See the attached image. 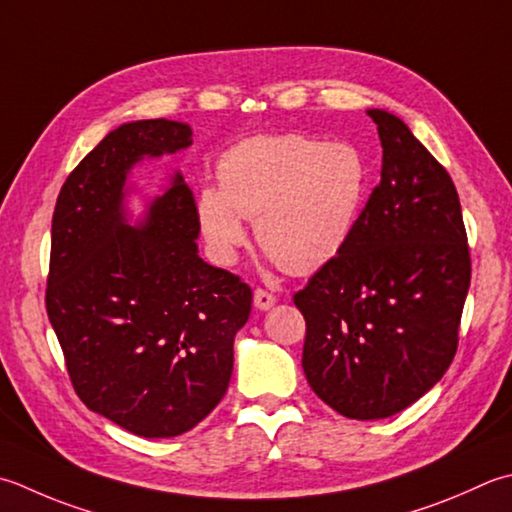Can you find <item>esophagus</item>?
Instances as JSON below:
<instances>
[{
	"label": "esophagus",
	"mask_w": 512,
	"mask_h": 512,
	"mask_svg": "<svg viewBox=\"0 0 512 512\" xmlns=\"http://www.w3.org/2000/svg\"><path fill=\"white\" fill-rule=\"evenodd\" d=\"M253 302H255V308H259V310H268V308H273L275 306V295L273 293H268V290H264V288H257L255 290V295H253Z\"/></svg>",
	"instance_id": "esophagus-1"
}]
</instances>
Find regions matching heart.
Returning a JSON list of instances; mask_svg holds the SVG:
<instances>
[{
  "instance_id": "1",
  "label": "heart",
  "mask_w": 512,
  "mask_h": 512,
  "mask_svg": "<svg viewBox=\"0 0 512 512\" xmlns=\"http://www.w3.org/2000/svg\"><path fill=\"white\" fill-rule=\"evenodd\" d=\"M217 186L197 193V219L219 264H233L255 222L257 242L284 270L306 275L348 242L368 170L355 146L306 135H264L219 157Z\"/></svg>"
}]
</instances>
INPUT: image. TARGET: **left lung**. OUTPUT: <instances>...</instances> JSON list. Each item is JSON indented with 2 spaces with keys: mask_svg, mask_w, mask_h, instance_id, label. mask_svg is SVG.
<instances>
[{
  "mask_svg": "<svg viewBox=\"0 0 512 512\" xmlns=\"http://www.w3.org/2000/svg\"><path fill=\"white\" fill-rule=\"evenodd\" d=\"M366 113L382 139V182L346 246L293 297L308 384L348 419L395 415L444 377L470 286L453 179L402 119Z\"/></svg>",
  "mask_w": 512,
  "mask_h": 512,
  "instance_id": "obj_1",
  "label": "left lung"
}]
</instances>
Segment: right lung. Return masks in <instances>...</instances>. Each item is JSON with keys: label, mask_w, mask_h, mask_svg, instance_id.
I'll return each instance as SVG.
<instances>
[{"label": "right lung", "mask_w": 512, "mask_h": 512, "mask_svg": "<svg viewBox=\"0 0 512 512\" xmlns=\"http://www.w3.org/2000/svg\"><path fill=\"white\" fill-rule=\"evenodd\" d=\"M193 144L188 124L139 119L99 142L59 190L46 310L79 399L128 433L195 428L228 390L253 290L199 257L195 197L175 173L128 224L130 168Z\"/></svg>", "instance_id": "right-lung-1"}]
</instances>
